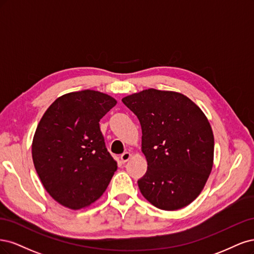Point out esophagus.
Wrapping results in <instances>:
<instances>
[{
	"instance_id": "1",
	"label": "esophagus",
	"mask_w": 254,
	"mask_h": 254,
	"mask_svg": "<svg viewBox=\"0 0 254 254\" xmlns=\"http://www.w3.org/2000/svg\"><path fill=\"white\" fill-rule=\"evenodd\" d=\"M130 157H132V154H130L129 152H125L124 154L120 155V159H121V161L124 162V163L128 161L130 159Z\"/></svg>"
}]
</instances>
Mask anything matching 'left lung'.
<instances>
[{
  "label": "left lung",
  "mask_w": 254,
  "mask_h": 254,
  "mask_svg": "<svg viewBox=\"0 0 254 254\" xmlns=\"http://www.w3.org/2000/svg\"><path fill=\"white\" fill-rule=\"evenodd\" d=\"M139 119L148 161L138 181L153 206L174 211L202 191L213 167L214 136L206 115L187 96L149 88L122 99Z\"/></svg>",
  "instance_id": "1"
}]
</instances>
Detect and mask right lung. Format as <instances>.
Instances as JSON below:
<instances>
[{
	"label": "right lung",
	"mask_w": 254,
	"mask_h": 254,
	"mask_svg": "<svg viewBox=\"0 0 254 254\" xmlns=\"http://www.w3.org/2000/svg\"><path fill=\"white\" fill-rule=\"evenodd\" d=\"M116 103L98 91L72 92L56 99L41 118L32 160L45 190L62 206L79 210L92 204L117 170L99 127Z\"/></svg>",
	"instance_id": "obj_1"
}]
</instances>
